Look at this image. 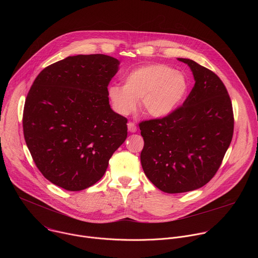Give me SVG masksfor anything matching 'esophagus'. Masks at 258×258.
Listing matches in <instances>:
<instances>
[{
    "label": "esophagus",
    "instance_id": "esophagus-1",
    "mask_svg": "<svg viewBox=\"0 0 258 258\" xmlns=\"http://www.w3.org/2000/svg\"><path fill=\"white\" fill-rule=\"evenodd\" d=\"M127 128H128V132H131V133H136L137 130H138L136 123H135V122H132V121H130V122L127 123Z\"/></svg>",
    "mask_w": 258,
    "mask_h": 258
}]
</instances>
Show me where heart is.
Returning a JSON list of instances; mask_svg holds the SVG:
<instances>
[{
    "label": "heart",
    "mask_w": 258,
    "mask_h": 258,
    "mask_svg": "<svg viewBox=\"0 0 258 258\" xmlns=\"http://www.w3.org/2000/svg\"><path fill=\"white\" fill-rule=\"evenodd\" d=\"M188 91L186 78L163 64H147L132 70L124 79V86L113 85L108 95L115 111L128 115L141 101L143 112L162 118L178 107Z\"/></svg>",
    "instance_id": "b5f03b06"
}]
</instances>
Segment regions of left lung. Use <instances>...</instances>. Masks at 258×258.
<instances>
[{
	"mask_svg": "<svg viewBox=\"0 0 258 258\" xmlns=\"http://www.w3.org/2000/svg\"><path fill=\"white\" fill-rule=\"evenodd\" d=\"M177 60L193 72L191 93L169 115L139 124L143 170L154 186L169 194L206 185L222 164L234 133L232 101L224 83L193 60Z\"/></svg>",
	"mask_w": 258,
	"mask_h": 258,
	"instance_id": "1",
	"label": "left lung"
}]
</instances>
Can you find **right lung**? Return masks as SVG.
<instances>
[{
    "label": "right lung",
    "instance_id": "obj_1",
    "mask_svg": "<svg viewBox=\"0 0 258 258\" xmlns=\"http://www.w3.org/2000/svg\"><path fill=\"white\" fill-rule=\"evenodd\" d=\"M119 61L103 54L69 56L43 69L23 109V134L42 174L82 191L105 173L127 137V119L110 108L108 85Z\"/></svg>",
    "mask_w": 258,
    "mask_h": 258
}]
</instances>
